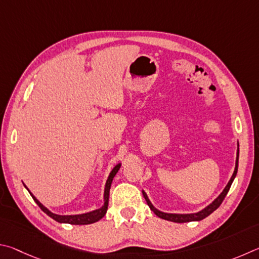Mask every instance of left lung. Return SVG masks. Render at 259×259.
I'll list each match as a JSON object with an SVG mask.
<instances>
[{"label":"left lung","mask_w":259,"mask_h":259,"mask_svg":"<svg viewBox=\"0 0 259 259\" xmlns=\"http://www.w3.org/2000/svg\"><path fill=\"white\" fill-rule=\"evenodd\" d=\"M238 164H239V144H238V152H237V160H235V168H234V171H233V175L232 178H231V180L229 181L228 185H226L225 189L223 190V192H222L219 197H217L214 201H212L210 205H208L206 208H203L202 210L198 211V212H193V214H169V212H164V211H160L158 210L157 208L153 207L152 203L150 202V200H149V198L147 196V193L142 191L143 193V197L144 199L147 200V203L148 206L150 207V209L155 212V214L160 217V219L162 220H166V221H170V222H175V223H187V222H194V221H201L203 219H206L207 216H209L212 211H215L217 208H219L221 206V203L223 202L224 198L226 194H228L229 190L231 188V184H232L233 180L235 176H237V173H238Z\"/></svg>","instance_id":"left-lung-1"}]
</instances>
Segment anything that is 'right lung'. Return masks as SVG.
<instances>
[{
  "instance_id": "1",
  "label": "right lung",
  "mask_w": 259,
  "mask_h": 259,
  "mask_svg": "<svg viewBox=\"0 0 259 259\" xmlns=\"http://www.w3.org/2000/svg\"><path fill=\"white\" fill-rule=\"evenodd\" d=\"M120 168V164L116 165L113 167V169L111 170L110 175H109V178L107 180V183H106V187H104V203L101 208H99V209H95L93 211H90V212H85V214H79V215H57V214H53V212L50 211L47 207H44L42 203H40L37 199H36L33 194L30 192V196L33 197L34 201L37 203L38 207L42 209L45 214L49 215L51 219H53L54 221L59 222V223H67V224H74V225H86V224H92L95 223V222H98L102 219V217L106 215L107 209H108V202H109V192H110V187H111V183H112V180L115 178V175L117 174V171L119 170ZM26 188V185H25ZM27 189V188H26ZM28 190V189H27ZM29 191V190H28Z\"/></svg>"
}]
</instances>
